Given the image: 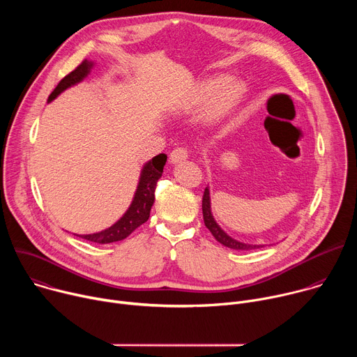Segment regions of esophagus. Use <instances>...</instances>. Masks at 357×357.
Segmentation results:
<instances>
[{"label": "esophagus", "mask_w": 357, "mask_h": 357, "mask_svg": "<svg viewBox=\"0 0 357 357\" xmlns=\"http://www.w3.org/2000/svg\"><path fill=\"white\" fill-rule=\"evenodd\" d=\"M188 157H189L188 155V149L183 148V146H178V148H175L171 152L169 161H171V164H178V162H182V161L188 160Z\"/></svg>", "instance_id": "34e87169"}]
</instances>
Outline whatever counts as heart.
<instances>
[{"mask_svg":"<svg viewBox=\"0 0 357 357\" xmlns=\"http://www.w3.org/2000/svg\"><path fill=\"white\" fill-rule=\"evenodd\" d=\"M219 89L221 91L219 92L216 100H215V110H216V113H226L238 103V100L241 98L243 91H244V86L236 80L229 82L226 77L213 79L205 84L199 86L192 93L186 109L188 110L196 109L199 105L203 103V101H206L208 98L213 97Z\"/></svg>","mask_w":357,"mask_h":357,"instance_id":"1","label":"heart"}]
</instances>
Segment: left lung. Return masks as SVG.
<instances>
[{"mask_svg": "<svg viewBox=\"0 0 357 357\" xmlns=\"http://www.w3.org/2000/svg\"><path fill=\"white\" fill-rule=\"evenodd\" d=\"M202 212H203V220H205V226L211 230L213 237L223 245L238 250V251H245V250H254V248H261L264 244H250V243H243L231 236H229L215 220L213 213H212V205H211V190L209 186L205 189V193H203V200H202Z\"/></svg>", "mask_w": 357, "mask_h": 357, "instance_id": "1", "label": "left lung"}]
</instances>
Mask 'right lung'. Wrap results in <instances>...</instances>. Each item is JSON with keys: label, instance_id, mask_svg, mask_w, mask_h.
Here are the masks:
<instances>
[{"label": "right lung", "instance_id": "right-lung-1", "mask_svg": "<svg viewBox=\"0 0 357 357\" xmlns=\"http://www.w3.org/2000/svg\"><path fill=\"white\" fill-rule=\"evenodd\" d=\"M93 66H94V62L87 61V59L83 61L73 72H70L68 76H65L59 82V84L55 87V90L50 93V96L47 98V103L55 100L66 89L84 80ZM165 162H167V155L160 154L152 160H149L142 167L131 205L128 206L127 212L113 226H110L106 230H101L98 233L80 234V236L77 234V236L84 240L97 243V244H109V243L120 241V240H124L126 237H128L137 227H139L142 223H145L149 218L151 208H152V205H154V200H155V195H154L155 186H157L158 179L162 176Z\"/></svg>", "mask_w": 357, "mask_h": 357}]
</instances>
